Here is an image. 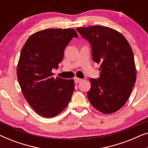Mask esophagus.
Returning <instances> with one entry per match:
<instances>
[{"instance_id": "34e87169", "label": "esophagus", "mask_w": 148, "mask_h": 148, "mask_svg": "<svg viewBox=\"0 0 148 148\" xmlns=\"http://www.w3.org/2000/svg\"><path fill=\"white\" fill-rule=\"evenodd\" d=\"M74 80H75V84H78V83H79L80 82H82L83 79H79V78L75 77V78L74 79Z\"/></svg>"}]
</instances>
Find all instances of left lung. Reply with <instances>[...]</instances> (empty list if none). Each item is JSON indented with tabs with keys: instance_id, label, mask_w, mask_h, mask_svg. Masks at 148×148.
Here are the masks:
<instances>
[{
	"instance_id": "left-lung-1",
	"label": "left lung",
	"mask_w": 148,
	"mask_h": 148,
	"mask_svg": "<svg viewBox=\"0 0 148 148\" xmlns=\"http://www.w3.org/2000/svg\"><path fill=\"white\" fill-rule=\"evenodd\" d=\"M76 29L90 42L93 61L100 64V77L90 79L88 100L104 114L116 112L128 100L136 81V69L130 44L121 33L105 26Z\"/></svg>"
}]
</instances>
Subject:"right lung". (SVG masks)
Returning <instances> with one entry per match:
<instances>
[{"label": "right lung", "mask_w": 148, "mask_h": 148, "mask_svg": "<svg viewBox=\"0 0 148 148\" xmlns=\"http://www.w3.org/2000/svg\"><path fill=\"white\" fill-rule=\"evenodd\" d=\"M78 35L73 29H46L32 34L22 48L17 75L25 100L40 116L52 118L67 106L73 79L54 78L66 46Z\"/></svg>", "instance_id": "right-lung-1"}]
</instances>
